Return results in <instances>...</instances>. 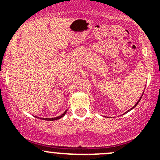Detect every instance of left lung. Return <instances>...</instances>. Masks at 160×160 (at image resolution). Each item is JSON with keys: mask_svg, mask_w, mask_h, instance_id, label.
<instances>
[{"mask_svg": "<svg viewBox=\"0 0 160 160\" xmlns=\"http://www.w3.org/2000/svg\"><path fill=\"white\" fill-rule=\"evenodd\" d=\"M144 91H145V90H144ZM144 91H143L142 94V96H141V97H140V98H139V99H138V101H137V102H136V104H135V105H134V106H133V107H132V108H130V109H129V110H128V111H126V112H125V113H124V114H126V113H128V111H130L131 110H132V109H133V108H135V107H136V106H137V104H138V103H139V101H140V100H141V98H142V96H143V93H144Z\"/></svg>", "mask_w": 160, "mask_h": 160, "instance_id": "obj_1", "label": "left lung"}]
</instances>
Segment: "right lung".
I'll list each match as a JSON object with an SVG mask.
<instances>
[{"instance_id": "add662e5", "label": "right lung", "mask_w": 160, "mask_h": 160, "mask_svg": "<svg viewBox=\"0 0 160 160\" xmlns=\"http://www.w3.org/2000/svg\"><path fill=\"white\" fill-rule=\"evenodd\" d=\"M67 110H66L65 111H64L63 114H62L61 115L58 116V117H56V118H40L43 119V120H46V121H56V120H58V119H60L61 118L63 117V116L66 114V113H67ZM38 118H39L38 117Z\"/></svg>"}]
</instances>
